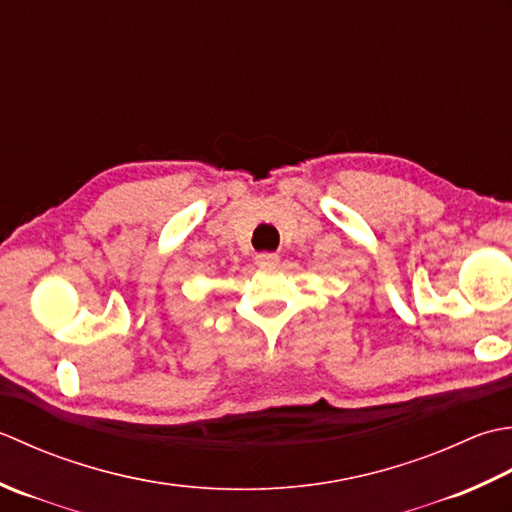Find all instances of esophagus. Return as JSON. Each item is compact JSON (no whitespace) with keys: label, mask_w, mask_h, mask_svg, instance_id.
<instances>
[{"label":"esophagus","mask_w":512,"mask_h":512,"mask_svg":"<svg viewBox=\"0 0 512 512\" xmlns=\"http://www.w3.org/2000/svg\"><path fill=\"white\" fill-rule=\"evenodd\" d=\"M278 258L280 256L274 252H260V254H256V265H276Z\"/></svg>","instance_id":"obj_1"}]
</instances>
